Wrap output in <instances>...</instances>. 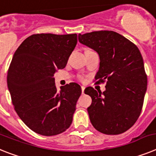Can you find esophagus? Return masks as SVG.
Listing matches in <instances>:
<instances>
[{
	"mask_svg": "<svg viewBox=\"0 0 156 156\" xmlns=\"http://www.w3.org/2000/svg\"><path fill=\"white\" fill-rule=\"evenodd\" d=\"M82 93H84V90H85V89H86V88H85V86H82Z\"/></svg>",
	"mask_w": 156,
	"mask_h": 156,
	"instance_id": "esophagus-1",
	"label": "esophagus"
}]
</instances>
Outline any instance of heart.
<instances>
[{
	"instance_id": "obj_1",
	"label": "heart",
	"mask_w": 156,
	"mask_h": 156,
	"mask_svg": "<svg viewBox=\"0 0 156 156\" xmlns=\"http://www.w3.org/2000/svg\"><path fill=\"white\" fill-rule=\"evenodd\" d=\"M81 80H82V81H83V78H81Z\"/></svg>"
}]
</instances>
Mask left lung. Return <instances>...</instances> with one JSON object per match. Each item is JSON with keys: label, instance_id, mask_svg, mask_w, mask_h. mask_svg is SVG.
Listing matches in <instances>:
<instances>
[{"label": "left lung", "instance_id": "obj_1", "mask_svg": "<svg viewBox=\"0 0 156 156\" xmlns=\"http://www.w3.org/2000/svg\"><path fill=\"white\" fill-rule=\"evenodd\" d=\"M80 43L100 56L96 83L106 82V90L87 87L92 98L87 108L92 125L108 135H117L134 125L142 110L147 90V74L140 50L122 35L112 30L78 34Z\"/></svg>", "mask_w": 156, "mask_h": 156}]
</instances>
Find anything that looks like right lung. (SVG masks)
Returning <instances> with one entry per match:
<instances>
[{"instance_id":"add662e5","label":"right lung","mask_w":156,"mask_h":156,"mask_svg":"<svg viewBox=\"0 0 156 156\" xmlns=\"http://www.w3.org/2000/svg\"><path fill=\"white\" fill-rule=\"evenodd\" d=\"M77 41L76 34H33L13 55L7 76L12 101L22 121L38 134H59L72 123L81 86L71 82L58 92L53 76L66 67Z\"/></svg>"}]
</instances>
